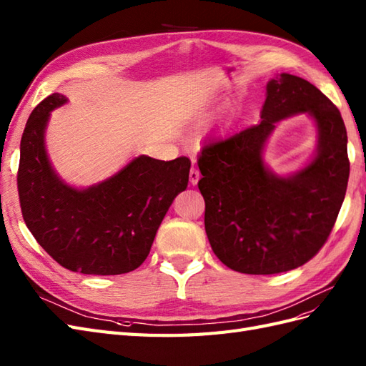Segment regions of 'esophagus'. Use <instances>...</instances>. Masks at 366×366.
<instances>
[{"label": "esophagus", "instance_id": "esophagus-1", "mask_svg": "<svg viewBox=\"0 0 366 366\" xmlns=\"http://www.w3.org/2000/svg\"><path fill=\"white\" fill-rule=\"evenodd\" d=\"M199 180H200V171L192 166V169L189 172V182H191V184L195 186L197 183H199Z\"/></svg>", "mask_w": 366, "mask_h": 366}]
</instances>
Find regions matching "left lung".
I'll return each instance as SVG.
<instances>
[{
    "label": "left lung",
    "mask_w": 366,
    "mask_h": 366,
    "mask_svg": "<svg viewBox=\"0 0 366 366\" xmlns=\"http://www.w3.org/2000/svg\"><path fill=\"white\" fill-rule=\"evenodd\" d=\"M306 112L318 127V149L303 170L282 177L262 162L265 140L285 117ZM347 127L337 107L300 76L266 84L260 122L202 147L199 189L204 229L228 268L255 275L299 268L320 251L347 194Z\"/></svg>",
    "instance_id": "8db88e82"
}]
</instances>
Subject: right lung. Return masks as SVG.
<instances>
[{
	"label": "right lung",
	"mask_w": 366,
	"mask_h": 366,
	"mask_svg": "<svg viewBox=\"0 0 366 366\" xmlns=\"http://www.w3.org/2000/svg\"><path fill=\"white\" fill-rule=\"evenodd\" d=\"M66 102L61 94L49 95L26 123L16 177L23 219L39 246L69 271L131 272L146 260L167 209L186 189L191 162L140 155L102 183L69 186L44 144L49 117Z\"/></svg>",
	"instance_id": "right-lung-1"
}]
</instances>
